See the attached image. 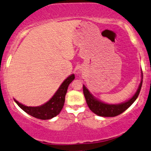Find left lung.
Instances as JSON below:
<instances>
[{
	"label": "left lung",
	"mask_w": 151,
	"mask_h": 151,
	"mask_svg": "<svg viewBox=\"0 0 151 151\" xmlns=\"http://www.w3.org/2000/svg\"><path fill=\"white\" fill-rule=\"evenodd\" d=\"M142 83L143 81H141L137 91L132 98H131L127 102L119 104H108L96 100L90 93L89 90L87 89L85 86H83V94L86 97L88 106L93 112L100 116L112 117V116H116L123 113L134 103V101L137 99L138 96H139L141 89V86H142Z\"/></svg>",
	"instance_id": "8db88e82"
}]
</instances>
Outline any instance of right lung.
<instances>
[{
    "mask_svg": "<svg viewBox=\"0 0 151 151\" xmlns=\"http://www.w3.org/2000/svg\"><path fill=\"white\" fill-rule=\"evenodd\" d=\"M74 79V74L69 76L68 78L63 81L51 100L40 107H27L20 104L17 100H14L23 111L32 116L42 120L50 119L57 116L61 111L64 105L65 94L67 93L68 86Z\"/></svg>",
    "mask_w": 151,
    "mask_h": 151,
    "instance_id": "add662e5",
    "label": "right lung"
}]
</instances>
